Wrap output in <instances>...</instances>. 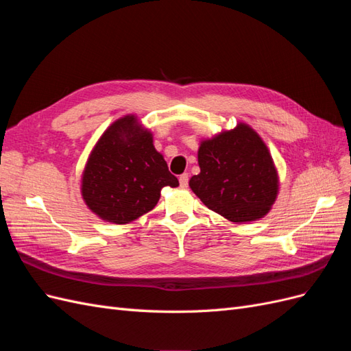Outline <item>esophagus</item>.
<instances>
[{
  "label": "esophagus",
  "mask_w": 351,
  "mask_h": 351,
  "mask_svg": "<svg viewBox=\"0 0 351 351\" xmlns=\"http://www.w3.org/2000/svg\"><path fill=\"white\" fill-rule=\"evenodd\" d=\"M178 182H180V186L182 187H187L189 186V174L184 173L178 177Z\"/></svg>",
  "instance_id": "obj_1"
}]
</instances>
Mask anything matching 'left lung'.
<instances>
[{
    "label": "left lung",
    "mask_w": 351,
    "mask_h": 351,
    "mask_svg": "<svg viewBox=\"0 0 351 351\" xmlns=\"http://www.w3.org/2000/svg\"><path fill=\"white\" fill-rule=\"evenodd\" d=\"M197 161L200 173L189 186L210 210L232 222L268 214L278 193L277 169L267 145L247 124L202 142Z\"/></svg>",
    "instance_id": "obj_1"
}]
</instances>
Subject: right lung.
Here are the masks:
<instances>
[{
  "mask_svg": "<svg viewBox=\"0 0 351 351\" xmlns=\"http://www.w3.org/2000/svg\"><path fill=\"white\" fill-rule=\"evenodd\" d=\"M177 187L152 134L134 115H125L101 136L84 167L82 196L92 212L114 224H127L155 208L162 187Z\"/></svg>",
  "mask_w": 351,
  "mask_h": 351,
  "instance_id": "right-lung-1",
  "label": "right lung"
}]
</instances>
